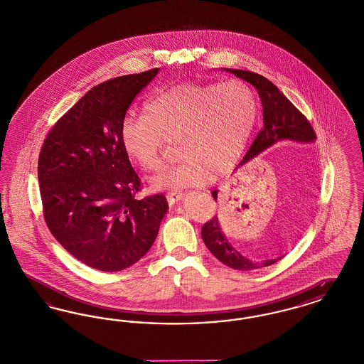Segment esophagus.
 <instances>
[{"label":"esophagus","mask_w":364,"mask_h":364,"mask_svg":"<svg viewBox=\"0 0 364 364\" xmlns=\"http://www.w3.org/2000/svg\"><path fill=\"white\" fill-rule=\"evenodd\" d=\"M181 199V192L180 191H172L166 193V200L169 205H174L177 200Z\"/></svg>","instance_id":"34e87169"}]
</instances>
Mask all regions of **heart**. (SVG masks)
Segmentation results:
<instances>
[{
  "instance_id": "heart-1",
  "label": "heart",
  "mask_w": 364,
  "mask_h": 364,
  "mask_svg": "<svg viewBox=\"0 0 364 364\" xmlns=\"http://www.w3.org/2000/svg\"><path fill=\"white\" fill-rule=\"evenodd\" d=\"M254 91L242 80L188 83L150 100L141 116H127L122 139L127 154L144 171H158L174 141L177 159L151 178L156 190L202 186L242 154L257 120Z\"/></svg>"
}]
</instances>
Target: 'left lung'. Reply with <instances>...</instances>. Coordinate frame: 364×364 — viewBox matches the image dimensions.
I'll use <instances>...</instances> for the list:
<instances>
[{"label": "left lung", "mask_w": 364, "mask_h": 364, "mask_svg": "<svg viewBox=\"0 0 364 364\" xmlns=\"http://www.w3.org/2000/svg\"><path fill=\"white\" fill-rule=\"evenodd\" d=\"M242 80L251 83L258 90L262 106H263V127L260 128L255 140L242 158V164H245L251 158L258 156L260 151L274 144L279 139H292L299 141H312L316 138L315 131L307 117L294 106L269 79L259 73L251 70H229ZM213 198L217 199V191H213ZM202 239L206 244L208 251L226 266L236 270H254L270 266L284 257L276 259L255 260L247 259L240 252H237L226 240L217 217H213L202 228Z\"/></svg>", "instance_id": "8db88e82"}]
</instances>
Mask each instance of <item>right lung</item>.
Segmentation results:
<instances>
[{"instance_id":"right-lung-1","label":"right lung","mask_w":364,"mask_h":364,"mask_svg":"<svg viewBox=\"0 0 364 364\" xmlns=\"http://www.w3.org/2000/svg\"><path fill=\"white\" fill-rule=\"evenodd\" d=\"M158 68L94 86L50 128L38 159L46 225L70 255L101 272L136 263L153 245L168 203L138 199L141 181L124 149L122 125Z\"/></svg>"}]
</instances>
